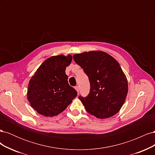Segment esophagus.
<instances>
[{"label":"esophagus","instance_id":"34e87169","mask_svg":"<svg viewBox=\"0 0 155 155\" xmlns=\"http://www.w3.org/2000/svg\"><path fill=\"white\" fill-rule=\"evenodd\" d=\"M75 88H76V90L77 91V92H79V86H76V87H75Z\"/></svg>","mask_w":155,"mask_h":155}]
</instances>
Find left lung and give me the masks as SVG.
Listing matches in <instances>:
<instances>
[{
	"mask_svg": "<svg viewBox=\"0 0 155 155\" xmlns=\"http://www.w3.org/2000/svg\"><path fill=\"white\" fill-rule=\"evenodd\" d=\"M73 58L90 81L88 95L79 96L86 110L100 119L118 113L128 92L127 79L118 62L102 51L75 54Z\"/></svg>",
	"mask_w": 155,
	"mask_h": 155,
	"instance_id": "8db88e82",
	"label": "left lung"
}]
</instances>
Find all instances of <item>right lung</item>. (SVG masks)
<instances>
[{
	"label": "right lung",
	"mask_w": 155,
	"mask_h": 155,
	"mask_svg": "<svg viewBox=\"0 0 155 155\" xmlns=\"http://www.w3.org/2000/svg\"><path fill=\"white\" fill-rule=\"evenodd\" d=\"M72 60L71 55L52 56L46 59L31 77L27 97L39 114L48 117L58 115L77 96V91L69 85L65 73Z\"/></svg>",
	"instance_id": "obj_1"
}]
</instances>
